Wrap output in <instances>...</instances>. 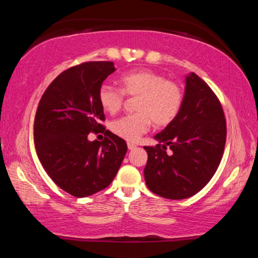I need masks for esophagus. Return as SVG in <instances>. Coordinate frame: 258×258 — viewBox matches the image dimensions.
I'll list each match as a JSON object with an SVG mask.
<instances>
[{"instance_id": "obj_1", "label": "esophagus", "mask_w": 258, "mask_h": 258, "mask_svg": "<svg viewBox=\"0 0 258 258\" xmlns=\"http://www.w3.org/2000/svg\"><path fill=\"white\" fill-rule=\"evenodd\" d=\"M127 148H128V150H133V149H135V148H137V145H134V143H132V142H128Z\"/></svg>"}]
</instances>
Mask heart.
Instances as JSON below:
<instances>
[{
    "label": "heart",
    "instance_id": "1",
    "mask_svg": "<svg viewBox=\"0 0 258 258\" xmlns=\"http://www.w3.org/2000/svg\"><path fill=\"white\" fill-rule=\"evenodd\" d=\"M121 90L103 84L99 90V102L104 111L116 113L123 106L124 95L138 97L137 113L112 121L111 131L126 141H137L148 132L151 123L163 127L176 118L183 103L181 86L167 81L158 73L140 69L120 77Z\"/></svg>",
    "mask_w": 258,
    "mask_h": 258
}]
</instances>
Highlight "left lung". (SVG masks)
Instances as JSON below:
<instances>
[{
    "label": "left lung",
    "instance_id": "obj_1",
    "mask_svg": "<svg viewBox=\"0 0 258 258\" xmlns=\"http://www.w3.org/2000/svg\"><path fill=\"white\" fill-rule=\"evenodd\" d=\"M224 112L211 87L190 73L185 76L182 108L176 118L155 135L158 145L145 147V180L163 198H189L211 181L223 156ZM171 150L165 152L167 147Z\"/></svg>",
    "mask_w": 258,
    "mask_h": 258
}]
</instances>
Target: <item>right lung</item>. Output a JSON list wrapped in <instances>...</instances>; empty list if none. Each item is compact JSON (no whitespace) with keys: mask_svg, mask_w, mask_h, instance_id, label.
Wrapping results in <instances>:
<instances>
[{"mask_svg":"<svg viewBox=\"0 0 258 258\" xmlns=\"http://www.w3.org/2000/svg\"><path fill=\"white\" fill-rule=\"evenodd\" d=\"M115 71L110 61L69 68L51 83L38 103L34 120L38 159L52 181L74 197L106 189L127 151L124 140L108 130L102 142L87 138L104 128L99 90Z\"/></svg>","mask_w":258,"mask_h":258,"instance_id":"obj_1","label":"right lung"}]
</instances>
